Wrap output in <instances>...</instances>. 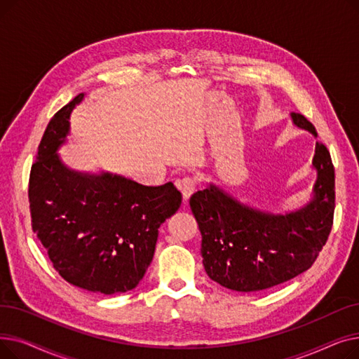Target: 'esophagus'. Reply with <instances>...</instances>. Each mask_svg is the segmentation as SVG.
I'll return each mask as SVG.
<instances>
[{
  "instance_id": "34e87169",
  "label": "esophagus",
  "mask_w": 359,
  "mask_h": 359,
  "mask_svg": "<svg viewBox=\"0 0 359 359\" xmlns=\"http://www.w3.org/2000/svg\"><path fill=\"white\" fill-rule=\"evenodd\" d=\"M177 187H179L180 192H182L183 202H187V199H189L192 196V194L195 192L196 182L192 177H183L182 180L177 182Z\"/></svg>"
}]
</instances>
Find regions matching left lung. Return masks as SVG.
<instances>
[{
	"instance_id": "8db88e82",
	"label": "left lung",
	"mask_w": 359,
	"mask_h": 359,
	"mask_svg": "<svg viewBox=\"0 0 359 359\" xmlns=\"http://www.w3.org/2000/svg\"><path fill=\"white\" fill-rule=\"evenodd\" d=\"M292 123L317 138L299 113ZM317 177L310 201L275 214L253 208L214 183L192 195L189 205L202 234L201 255L208 276L224 288L253 292L272 288L311 268L332 230L334 168L327 148L316 142Z\"/></svg>"
}]
</instances>
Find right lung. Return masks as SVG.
<instances>
[{
  "label": "right lung",
  "mask_w": 359,
  "mask_h": 359,
  "mask_svg": "<svg viewBox=\"0 0 359 359\" xmlns=\"http://www.w3.org/2000/svg\"><path fill=\"white\" fill-rule=\"evenodd\" d=\"M84 93L46 126L29 180L32 229L53 268L71 285L111 295L134 290L153 260L160 225L182 194L168 182L144 186L110 172H79L58 149Z\"/></svg>",
  "instance_id": "1"
}]
</instances>
